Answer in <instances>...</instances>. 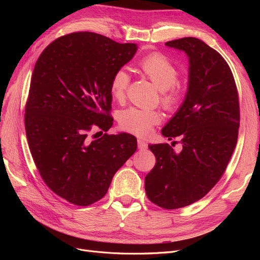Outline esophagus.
I'll return each mask as SVG.
<instances>
[{
    "label": "esophagus",
    "mask_w": 260,
    "mask_h": 260,
    "mask_svg": "<svg viewBox=\"0 0 260 260\" xmlns=\"http://www.w3.org/2000/svg\"><path fill=\"white\" fill-rule=\"evenodd\" d=\"M138 147L141 149V151H146V149H147V143L145 142V141L139 139L138 140Z\"/></svg>",
    "instance_id": "obj_1"
}]
</instances>
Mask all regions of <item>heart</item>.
<instances>
[{"label":"heart","instance_id":"obj_1","mask_svg":"<svg viewBox=\"0 0 260 260\" xmlns=\"http://www.w3.org/2000/svg\"><path fill=\"white\" fill-rule=\"evenodd\" d=\"M142 73L148 77L160 91L161 103L170 108L176 106L181 99V93L175 83L178 78L176 66L159 53L147 55L139 64ZM130 76L127 70L119 69L113 76L111 90L116 100H122L127 92ZM160 121V117L154 111H146L137 107H130L119 115L120 127L138 136H145L152 130L154 124Z\"/></svg>","mask_w":260,"mask_h":260}]
</instances>
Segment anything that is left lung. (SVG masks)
<instances>
[{
  "label": "left lung",
  "instance_id": "left-lung-1",
  "mask_svg": "<svg viewBox=\"0 0 260 260\" xmlns=\"http://www.w3.org/2000/svg\"><path fill=\"white\" fill-rule=\"evenodd\" d=\"M165 45L188 58L184 101L161 130L168 140L179 137L182 149L148 145L156 164L145 177V191L157 206L177 209L204 198L223 175L237 145L240 105L231 69L216 50L192 37Z\"/></svg>",
  "mask_w": 260,
  "mask_h": 260
}]
</instances>
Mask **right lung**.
I'll return each mask as SVG.
<instances>
[{
	"label": "right lung",
	"mask_w": 260,
	"mask_h": 260,
	"mask_svg": "<svg viewBox=\"0 0 260 260\" xmlns=\"http://www.w3.org/2000/svg\"><path fill=\"white\" fill-rule=\"evenodd\" d=\"M137 51L136 43L74 32L46 46L36 62L25 114L30 152L45 184L75 205L103 198L137 151L129 133L88 137L95 126L106 132L113 125V76Z\"/></svg>",
	"instance_id": "add662e5"
}]
</instances>
